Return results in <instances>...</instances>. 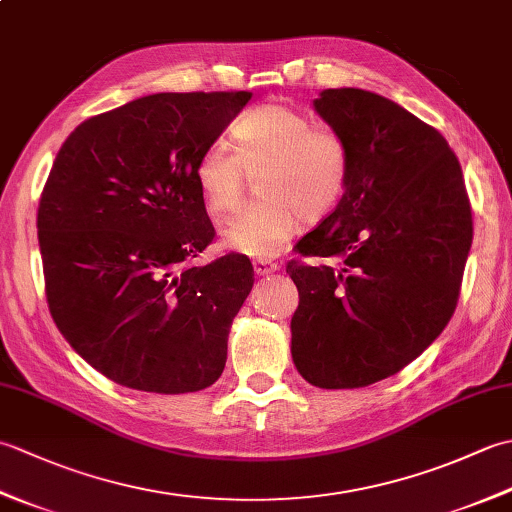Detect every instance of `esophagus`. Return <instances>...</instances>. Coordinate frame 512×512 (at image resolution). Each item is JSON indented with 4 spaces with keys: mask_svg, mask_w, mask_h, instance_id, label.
<instances>
[{
    "mask_svg": "<svg viewBox=\"0 0 512 512\" xmlns=\"http://www.w3.org/2000/svg\"><path fill=\"white\" fill-rule=\"evenodd\" d=\"M253 268H255V275H259V277H264V275H273V273H277V270H279V266H277V264H273V262H266V259H257V262L253 264Z\"/></svg>",
    "mask_w": 512,
    "mask_h": 512,
    "instance_id": "1",
    "label": "esophagus"
}]
</instances>
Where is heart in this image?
<instances>
[{
	"label": "heart",
	"instance_id": "heart-1",
	"mask_svg": "<svg viewBox=\"0 0 512 512\" xmlns=\"http://www.w3.org/2000/svg\"><path fill=\"white\" fill-rule=\"evenodd\" d=\"M235 149L213 140L195 160V182L213 217L233 213L244 198L246 171H257L262 195L222 231L228 250L253 259L279 255L297 233L299 220L330 215L350 182V151L328 127L286 105L268 103L239 116Z\"/></svg>",
	"mask_w": 512,
	"mask_h": 512
}]
</instances>
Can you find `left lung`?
Instances as JSON below:
<instances>
[{
    "label": "left lung",
    "mask_w": 512,
    "mask_h": 512,
    "mask_svg": "<svg viewBox=\"0 0 512 512\" xmlns=\"http://www.w3.org/2000/svg\"><path fill=\"white\" fill-rule=\"evenodd\" d=\"M314 112L350 151L339 206L299 239L292 361L314 387L398 374L447 328L473 242L460 162L444 136L385 96L323 90Z\"/></svg>",
    "instance_id": "obj_1"
}]
</instances>
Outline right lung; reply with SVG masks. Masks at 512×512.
Segmentation results:
<instances>
[{"label": "right lung", "mask_w": 512, "mask_h": 512, "mask_svg": "<svg viewBox=\"0 0 512 512\" xmlns=\"http://www.w3.org/2000/svg\"><path fill=\"white\" fill-rule=\"evenodd\" d=\"M250 92H160L81 123L43 187L37 233L54 323L114 383L189 394L226 365L248 259H189L213 242L195 182L200 151Z\"/></svg>", "instance_id": "obj_1"}]
</instances>
